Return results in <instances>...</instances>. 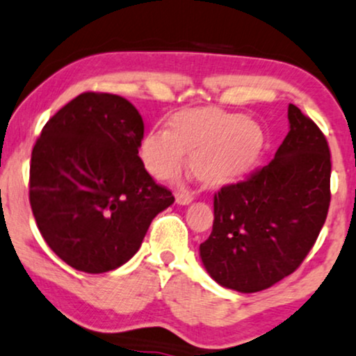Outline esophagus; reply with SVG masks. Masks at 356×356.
Wrapping results in <instances>:
<instances>
[{
    "label": "esophagus",
    "mask_w": 356,
    "mask_h": 356,
    "mask_svg": "<svg viewBox=\"0 0 356 356\" xmlns=\"http://www.w3.org/2000/svg\"><path fill=\"white\" fill-rule=\"evenodd\" d=\"M193 201V196L190 195V193H177V203L178 204H190Z\"/></svg>",
    "instance_id": "1"
}]
</instances>
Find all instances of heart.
I'll return each mask as SVG.
<instances>
[{
  "instance_id": "heart-1",
  "label": "heart",
  "mask_w": 356,
  "mask_h": 356,
  "mask_svg": "<svg viewBox=\"0 0 356 356\" xmlns=\"http://www.w3.org/2000/svg\"><path fill=\"white\" fill-rule=\"evenodd\" d=\"M264 131L251 118L219 108L175 113L168 130H152L140 143V158L153 178H173L186 161L206 186L239 179L256 163Z\"/></svg>"
}]
</instances>
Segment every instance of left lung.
Segmentation results:
<instances>
[{
	"label": "left lung",
	"instance_id": "1",
	"mask_svg": "<svg viewBox=\"0 0 356 356\" xmlns=\"http://www.w3.org/2000/svg\"><path fill=\"white\" fill-rule=\"evenodd\" d=\"M289 134L274 160L214 195V222L200 245L204 269L243 293L269 289L309 254L330 204V150L317 125L289 105Z\"/></svg>",
	"mask_w": 356,
	"mask_h": 356
}]
</instances>
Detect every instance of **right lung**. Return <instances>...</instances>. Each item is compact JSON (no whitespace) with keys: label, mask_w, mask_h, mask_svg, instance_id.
Returning a JSON list of instances; mask_svg holds the SVG:
<instances>
[{"label":"right lung","mask_w":356,"mask_h":356,"mask_svg":"<svg viewBox=\"0 0 356 356\" xmlns=\"http://www.w3.org/2000/svg\"><path fill=\"white\" fill-rule=\"evenodd\" d=\"M143 120L129 100L86 92L49 118L31 155L29 201L47 245L74 269L130 261L173 204L138 156Z\"/></svg>","instance_id":"obj_1"}]
</instances>
